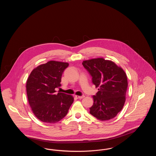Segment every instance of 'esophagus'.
I'll return each instance as SVG.
<instances>
[{"instance_id":"obj_1","label":"esophagus","mask_w":156,"mask_h":156,"mask_svg":"<svg viewBox=\"0 0 156 156\" xmlns=\"http://www.w3.org/2000/svg\"><path fill=\"white\" fill-rule=\"evenodd\" d=\"M76 97V98H77V99H82V98H83L85 96L84 95H82V96H75Z\"/></svg>"}]
</instances>
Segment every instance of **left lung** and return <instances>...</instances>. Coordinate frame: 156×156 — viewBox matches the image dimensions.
I'll return each mask as SVG.
<instances>
[{"label": "left lung", "instance_id": "8db88e82", "mask_svg": "<svg viewBox=\"0 0 156 156\" xmlns=\"http://www.w3.org/2000/svg\"><path fill=\"white\" fill-rule=\"evenodd\" d=\"M82 65L92 76V83L99 87L97 94L93 95L94 104L89 113L102 121L113 119L125 102L127 80L125 71L102 58L83 61Z\"/></svg>", "mask_w": 156, "mask_h": 156}]
</instances>
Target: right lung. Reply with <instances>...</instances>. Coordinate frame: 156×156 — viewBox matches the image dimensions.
<instances>
[{
    "label": "right lung",
    "instance_id": "right-lung-1",
    "mask_svg": "<svg viewBox=\"0 0 156 156\" xmlns=\"http://www.w3.org/2000/svg\"><path fill=\"white\" fill-rule=\"evenodd\" d=\"M68 66L67 62L50 61L34 69L27 79L29 103L37 119L43 122H59L74 102L71 95L55 91L61 87V76Z\"/></svg>",
    "mask_w": 156,
    "mask_h": 156
}]
</instances>
